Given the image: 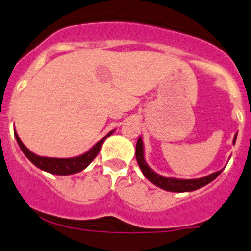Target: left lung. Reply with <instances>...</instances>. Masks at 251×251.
Here are the masks:
<instances>
[{"mask_svg":"<svg viewBox=\"0 0 251 251\" xmlns=\"http://www.w3.org/2000/svg\"><path fill=\"white\" fill-rule=\"evenodd\" d=\"M237 133L234 134L233 138V144L236 143ZM136 159L138 162L139 168H141L142 173L144 174V176L149 181H151L154 185L159 186V188L166 190V191H172V192H189L194 191L200 188H203L207 184L212 183L213 180L219 176L223 170L214 172L209 176H202V178L197 179H178V178H172V176H162L160 174L151 170V168L148 166L146 159H144V144L142 141V137H139L138 141L136 144Z\"/></svg>","mask_w":251,"mask_h":251,"instance_id":"obj_1","label":"left lung"}]
</instances>
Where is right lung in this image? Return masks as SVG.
<instances>
[{
	"mask_svg": "<svg viewBox=\"0 0 251 251\" xmlns=\"http://www.w3.org/2000/svg\"><path fill=\"white\" fill-rule=\"evenodd\" d=\"M113 132H114V130L105 134L101 141L97 142L91 149H89L88 151L84 152V154L75 157H66V159H60V157H46L36 155L35 152H32L30 149H27V148L25 147V144L21 142L18 133L15 132V130L14 136L18 144H19L21 151L25 154V156L27 157L36 167H38L39 170L42 171H46V172L48 173L57 174V176H70V174H75L85 170V168L90 165L91 161L97 156V154H99L100 150H101V147L105 141V138H108Z\"/></svg>",
	"mask_w": 251,
	"mask_h": 251,
	"instance_id": "1",
	"label": "right lung"
}]
</instances>
